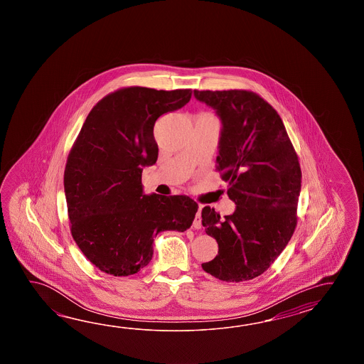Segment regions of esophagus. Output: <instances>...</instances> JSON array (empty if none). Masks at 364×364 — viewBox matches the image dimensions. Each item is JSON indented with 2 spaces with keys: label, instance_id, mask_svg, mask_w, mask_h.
Instances as JSON below:
<instances>
[{
  "label": "esophagus",
  "instance_id": "1",
  "mask_svg": "<svg viewBox=\"0 0 364 364\" xmlns=\"http://www.w3.org/2000/svg\"><path fill=\"white\" fill-rule=\"evenodd\" d=\"M200 210L201 205H199V208H198V213H196V216H195V218H193V226L195 228V229H200L201 228Z\"/></svg>",
  "mask_w": 364,
  "mask_h": 364
}]
</instances>
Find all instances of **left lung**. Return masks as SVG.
I'll return each mask as SVG.
<instances>
[{"instance_id": "obj_1", "label": "left lung", "mask_w": 364, "mask_h": 364, "mask_svg": "<svg viewBox=\"0 0 364 364\" xmlns=\"http://www.w3.org/2000/svg\"><path fill=\"white\" fill-rule=\"evenodd\" d=\"M221 118L216 169L237 208L221 218L204 207L201 224L218 243L203 269L226 282L248 281L267 271L296 226L302 171L287 129L259 95L245 90L193 91Z\"/></svg>"}]
</instances>
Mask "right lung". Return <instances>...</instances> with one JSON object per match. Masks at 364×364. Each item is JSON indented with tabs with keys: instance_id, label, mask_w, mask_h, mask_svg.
<instances>
[{
	"instance_id": "add662e5",
	"label": "right lung",
	"mask_w": 364,
	"mask_h": 364,
	"mask_svg": "<svg viewBox=\"0 0 364 364\" xmlns=\"http://www.w3.org/2000/svg\"><path fill=\"white\" fill-rule=\"evenodd\" d=\"M191 90L127 87L101 99L85 118L68 156L63 186L70 230L91 263L130 276L154 255L160 232H185L198 212L186 195H144L141 171L154 165L157 118L185 107Z\"/></svg>"
}]
</instances>
